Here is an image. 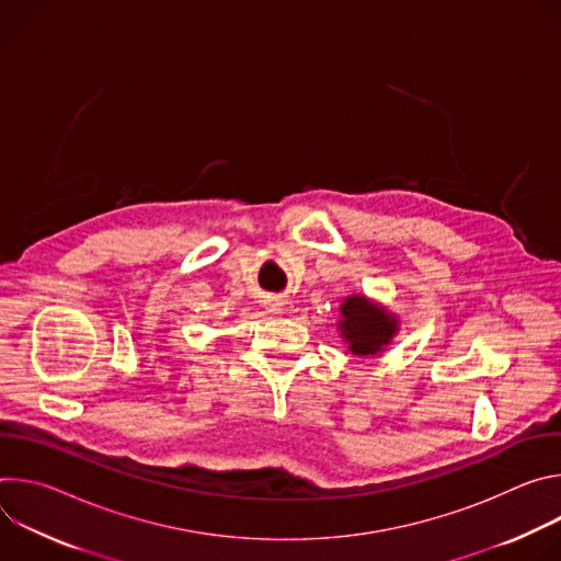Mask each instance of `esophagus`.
Instances as JSON below:
<instances>
[{
  "label": "esophagus",
  "mask_w": 561,
  "mask_h": 561,
  "mask_svg": "<svg viewBox=\"0 0 561 561\" xmlns=\"http://www.w3.org/2000/svg\"><path fill=\"white\" fill-rule=\"evenodd\" d=\"M284 310V304L277 299V297H273L271 301H268V312H275V314H279Z\"/></svg>",
  "instance_id": "esophagus-1"
}]
</instances>
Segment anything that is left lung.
Listing matches in <instances>:
<instances>
[{
  "mask_svg": "<svg viewBox=\"0 0 561 561\" xmlns=\"http://www.w3.org/2000/svg\"><path fill=\"white\" fill-rule=\"evenodd\" d=\"M340 335L348 351L359 357L381 353L399 331L397 317L366 295H351L340 306Z\"/></svg>",
  "mask_w": 561,
  "mask_h": 561,
  "instance_id": "obj_1",
  "label": "left lung"
}]
</instances>
